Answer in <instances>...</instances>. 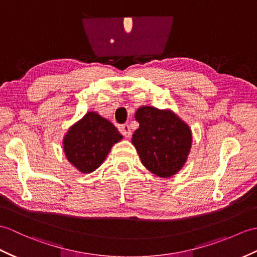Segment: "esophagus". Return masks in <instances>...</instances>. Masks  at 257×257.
<instances>
[{
  "mask_svg": "<svg viewBox=\"0 0 257 257\" xmlns=\"http://www.w3.org/2000/svg\"><path fill=\"white\" fill-rule=\"evenodd\" d=\"M120 133L123 137H126V138H129L130 135H131V130H130V127L129 124H122V126L120 127Z\"/></svg>",
  "mask_w": 257,
  "mask_h": 257,
  "instance_id": "34e87169",
  "label": "esophagus"
}]
</instances>
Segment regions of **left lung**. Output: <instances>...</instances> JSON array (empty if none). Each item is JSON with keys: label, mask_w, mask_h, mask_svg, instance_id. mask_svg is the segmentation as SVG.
Segmentation results:
<instances>
[{"label": "left lung", "mask_w": 257, "mask_h": 257, "mask_svg": "<svg viewBox=\"0 0 257 257\" xmlns=\"http://www.w3.org/2000/svg\"><path fill=\"white\" fill-rule=\"evenodd\" d=\"M139 128L133 145L142 164L160 177H171L180 171L192 147V131L170 110L142 106L136 112Z\"/></svg>", "instance_id": "8db88e82"}]
</instances>
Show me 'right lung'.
I'll return each instance as SVG.
<instances>
[{"mask_svg":"<svg viewBox=\"0 0 257 257\" xmlns=\"http://www.w3.org/2000/svg\"><path fill=\"white\" fill-rule=\"evenodd\" d=\"M121 139L114 124L97 112L89 111L69 129L63 139V150L77 170L91 173L99 168L111 147Z\"/></svg>","mask_w":257,"mask_h":257,"instance_id":"obj_1","label":"right lung"}]
</instances>
